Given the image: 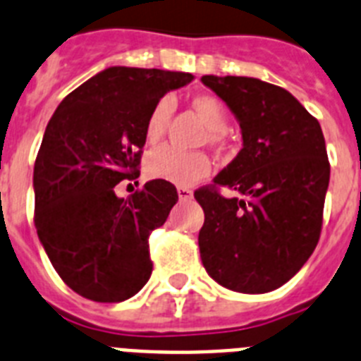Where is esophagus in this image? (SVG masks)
<instances>
[{"instance_id":"obj_1","label":"esophagus","mask_w":361,"mask_h":361,"mask_svg":"<svg viewBox=\"0 0 361 361\" xmlns=\"http://www.w3.org/2000/svg\"><path fill=\"white\" fill-rule=\"evenodd\" d=\"M178 196H180V202H187V200H192L194 192L187 187H178Z\"/></svg>"}]
</instances>
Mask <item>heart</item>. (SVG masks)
<instances>
[{"label":"heart","instance_id":"b5f03b06","mask_svg":"<svg viewBox=\"0 0 361 361\" xmlns=\"http://www.w3.org/2000/svg\"><path fill=\"white\" fill-rule=\"evenodd\" d=\"M192 106L212 133H224L227 127V114H225L221 102L212 96H196L192 99ZM169 114H171L169 99H161L156 103L145 125L147 142L156 143L161 137ZM209 171H211V161L205 154L187 152V150H180L176 147H159V149L152 150L147 158V174L150 178L167 180L174 185H181V187L194 185L198 180L205 178Z\"/></svg>","mask_w":361,"mask_h":361}]
</instances>
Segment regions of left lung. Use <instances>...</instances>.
Wrapping results in <instances>:
<instances>
[{
  "mask_svg": "<svg viewBox=\"0 0 361 361\" xmlns=\"http://www.w3.org/2000/svg\"><path fill=\"white\" fill-rule=\"evenodd\" d=\"M231 109L241 150L214 178L216 189L194 192L205 212L200 256L227 289L263 294L278 289L309 259L322 231L329 189L327 149L318 120L293 94L258 78L203 76Z\"/></svg>",
  "mask_w": 361,
  "mask_h": 361,
  "instance_id": "1",
  "label": "left lung"
}]
</instances>
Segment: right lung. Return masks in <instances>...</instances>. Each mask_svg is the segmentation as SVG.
I'll return each mask as SVG.
<instances>
[{"label":"right lung","instance_id":"add662e5","mask_svg":"<svg viewBox=\"0 0 361 361\" xmlns=\"http://www.w3.org/2000/svg\"><path fill=\"white\" fill-rule=\"evenodd\" d=\"M190 81L189 72L103 68L47 125L34 165V224L56 272L83 298L123 302L149 281V236L176 205V187L150 180L118 198L116 185L140 176L150 111Z\"/></svg>","mask_w":361,"mask_h":361}]
</instances>
